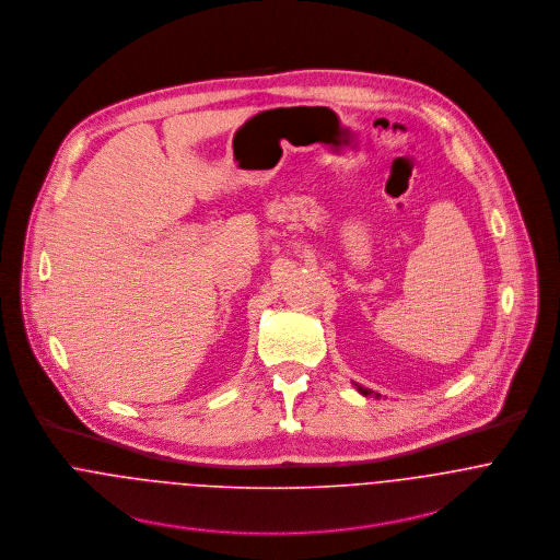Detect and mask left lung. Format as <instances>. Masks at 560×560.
Instances as JSON below:
<instances>
[{
	"mask_svg": "<svg viewBox=\"0 0 560 560\" xmlns=\"http://www.w3.org/2000/svg\"><path fill=\"white\" fill-rule=\"evenodd\" d=\"M357 388H359V390H361V393H363V395H372L373 390H370V388H363V386H359V384H357ZM373 395H375V397H380V395H377V393H373Z\"/></svg>",
	"mask_w": 560,
	"mask_h": 560,
	"instance_id": "8db88e82",
	"label": "left lung"
}]
</instances>
